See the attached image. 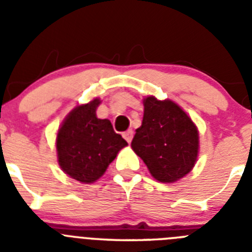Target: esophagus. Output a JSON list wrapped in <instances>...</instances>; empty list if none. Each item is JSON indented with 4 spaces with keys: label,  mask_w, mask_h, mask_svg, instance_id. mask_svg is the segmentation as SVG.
I'll return each mask as SVG.
<instances>
[{
    "label": "esophagus",
    "mask_w": 252,
    "mask_h": 252,
    "mask_svg": "<svg viewBox=\"0 0 252 252\" xmlns=\"http://www.w3.org/2000/svg\"><path fill=\"white\" fill-rule=\"evenodd\" d=\"M124 137H125V140H126L128 144H130V142L132 141V137H133L132 130H128V131H126V132H124Z\"/></svg>",
    "instance_id": "esophagus-1"
}]
</instances>
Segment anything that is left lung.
I'll list each match as a JSON object with an SVG mask.
<instances>
[{"label":"left lung","mask_w":252,"mask_h":252,"mask_svg":"<svg viewBox=\"0 0 252 252\" xmlns=\"http://www.w3.org/2000/svg\"><path fill=\"white\" fill-rule=\"evenodd\" d=\"M198 130L188 115L174 102L144 99V119L131 148L154 178L173 183L188 174L198 155Z\"/></svg>","instance_id":"8db88e82"}]
</instances>
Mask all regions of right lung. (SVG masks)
<instances>
[{
    "label": "right lung",
    "mask_w": 252,
    "mask_h": 252,
    "mask_svg": "<svg viewBox=\"0 0 252 252\" xmlns=\"http://www.w3.org/2000/svg\"><path fill=\"white\" fill-rule=\"evenodd\" d=\"M99 99L75 107L57 136L58 161L65 174L81 183H93L103 175L117 153L127 145L110 120H99Z\"/></svg>",
    "instance_id": "obj_1"
}]
</instances>
